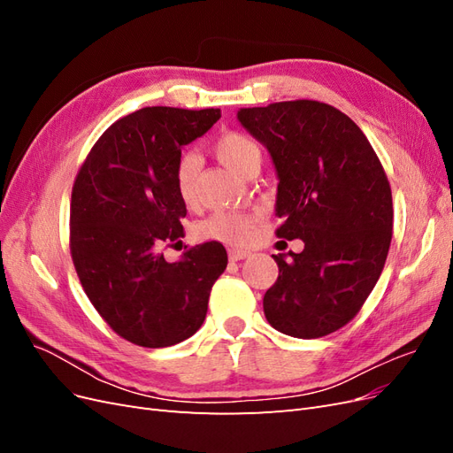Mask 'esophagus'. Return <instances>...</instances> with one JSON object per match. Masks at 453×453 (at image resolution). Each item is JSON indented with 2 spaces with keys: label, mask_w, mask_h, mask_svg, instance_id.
Instances as JSON below:
<instances>
[{
  "label": "esophagus",
  "mask_w": 453,
  "mask_h": 453,
  "mask_svg": "<svg viewBox=\"0 0 453 453\" xmlns=\"http://www.w3.org/2000/svg\"><path fill=\"white\" fill-rule=\"evenodd\" d=\"M250 255H251L250 251H243V250H236V248L228 250V258L232 260V263H236V260H243V258H248Z\"/></svg>",
  "instance_id": "1"
}]
</instances>
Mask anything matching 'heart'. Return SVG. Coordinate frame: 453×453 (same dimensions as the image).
<instances>
[{
    "label": "heart",
    "instance_id": "obj_1",
    "mask_svg": "<svg viewBox=\"0 0 453 453\" xmlns=\"http://www.w3.org/2000/svg\"><path fill=\"white\" fill-rule=\"evenodd\" d=\"M215 155L223 164L240 175H248L260 168L263 150L250 135L240 132L223 134L213 145ZM200 170V157L196 153H183L175 162L173 183L180 198L190 205L196 202V177ZM255 215L240 211H215L200 225L198 232L203 238L225 243H243L253 234Z\"/></svg>",
    "mask_w": 453,
    "mask_h": 453
}]
</instances>
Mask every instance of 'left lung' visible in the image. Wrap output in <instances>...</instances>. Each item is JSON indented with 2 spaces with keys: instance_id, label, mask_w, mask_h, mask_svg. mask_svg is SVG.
Wrapping results in <instances>:
<instances>
[{
  "instance_id": "obj_1",
  "label": "left lung",
  "mask_w": 453,
  "mask_h": 453,
  "mask_svg": "<svg viewBox=\"0 0 453 453\" xmlns=\"http://www.w3.org/2000/svg\"><path fill=\"white\" fill-rule=\"evenodd\" d=\"M240 125L278 173L276 234L304 250L272 255L280 276L265 295L268 323L295 338H321L351 321L386 265L393 200L372 145L336 107L295 100L243 107Z\"/></svg>"
}]
</instances>
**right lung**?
I'll return each instance as SVG.
<instances>
[{
	"label": "right lung",
	"mask_w": 453,
	"mask_h": 453,
	"mask_svg": "<svg viewBox=\"0 0 453 453\" xmlns=\"http://www.w3.org/2000/svg\"><path fill=\"white\" fill-rule=\"evenodd\" d=\"M221 109L143 107L94 143L72 190L70 250L92 306L125 340L168 348L202 326L228 257L219 242L170 263L181 243L185 202L173 183L181 147L208 132Z\"/></svg>",
	"instance_id": "right-lung-1"
}]
</instances>
